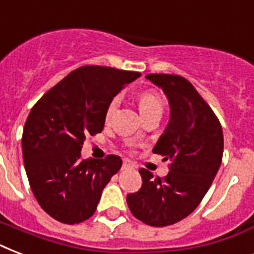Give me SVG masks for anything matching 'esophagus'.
<instances>
[{
    "mask_svg": "<svg viewBox=\"0 0 254 254\" xmlns=\"http://www.w3.org/2000/svg\"><path fill=\"white\" fill-rule=\"evenodd\" d=\"M133 167V165L130 163V161H127V159H124V162H123V167L121 169L123 170H129Z\"/></svg>",
    "mask_w": 254,
    "mask_h": 254,
    "instance_id": "34e87169",
    "label": "esophagus"
}]
</instances>
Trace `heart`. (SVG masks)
<instances>
[{
    "instance_id": "1",
    "label": "heart",
    "mask_w": 254,
    "mask_h": 254,
    "mask_svg": "<svg viewBox=\"0 0 254 254\" xmlns=\"http://www.w3.org/2000/svg\"><path fill=\"white\" fill-rule=\"evenodd\" d=\"M139 111H141V115H149V113H153V112H161L162 113L163 109V101L162 97L159 96V93L154 91H145L139 95ZM120 100L119 97H115L112 100L109 105L107 108V112H105V120L109 121L112 117V115L115 113V111L119 107Z\"/></svg>"
}]
</instances>
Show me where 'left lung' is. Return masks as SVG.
<instances>
[{"label":"left lung","mask_w":254,"mask_h":254,"mask_svg":"<svg viewBox=\"0 0 254 254\" xmlns=\"http://www.w3.org/2000/svg\"><path fill=\"white\" fill-rule=\"evenodd\" d=\"M170 104V121L153 153L170 161L169 174L159 178L139 170L141 189L127 193L133 216L151 227H166L196 208L216 177L223 159L221 125L193 85L179 75L149 73Z\"/></svg>","instance_id":"obj_1"}]
</instances>
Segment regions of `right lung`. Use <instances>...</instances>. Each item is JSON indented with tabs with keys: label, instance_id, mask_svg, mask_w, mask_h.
I'll return each instance as SVG.
<instances>
[{
	"label": "right lung",
	"instance_id": "obj_1",
	"mask_svg": "<svg viewBox=\"0 0 254 254\" xmlns=\"http://www.w3.org/2000/svg\"><path fill=\"white\" fill-rule=\"evenodd\" d=\"M139 72L83 65L47 91L30 111L22 154L30 187L43 211L64 224L95 213L104 187L123 165L117 155L81 159L88 135L101 133L113 97Z\"/></svg>",
	"mask_w": 254,
	"mask_h": 254
}]
</instances>
